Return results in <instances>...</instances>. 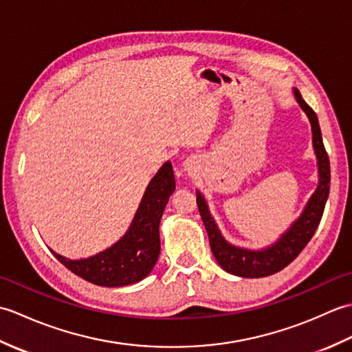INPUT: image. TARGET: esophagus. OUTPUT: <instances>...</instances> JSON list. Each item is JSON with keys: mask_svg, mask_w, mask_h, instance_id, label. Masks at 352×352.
Listing matches in <instances>:
<instances>
[{"mask_svg": "<svg viewBox=\"0 0 352 352\" xmlns=\"http://www.w3.org/2000/svg\"><path fill=\"white\" fill-rule=\"evenodd\" d=\"M193 169H195V162L188 160V162L184 163V170H188V172H193Z\"/></svg>", "mask_w": 352, "mask_h": 352, "instance_id": "obj_1", "label": "esophagus"}]
</instances>
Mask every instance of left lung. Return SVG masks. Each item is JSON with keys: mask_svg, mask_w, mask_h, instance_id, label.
<instances>
[{"mask_svg": "<svg viewBox=\"0 0 352 352\" xmlns=\"http://www.w3.org/2000/svg\"><path fill=\"white\" fill-rule=\"evenodd\" d=\"M294 95L311 124L313 148H315L318 159L319 184L300 218L292 223L290 228L278 241L260 251L239 248V246L228 243L221 234L210 212H208L204 197L201 195V192L197 190L198 210L207 230L212 252L219 266L228 274L245 276V278H260V276H267L281 271V269L292 263L298 257V254L305 248V245L310 242V239L315 234L320 218H322L328 193H330V160H328V154L325 151L316 113L302 100L298 89H294Z\"/></svg>", "mask_w": 352, "mask_h": 352, "instance_id": "8db88e82", "label": "left lung"}]
</instances>
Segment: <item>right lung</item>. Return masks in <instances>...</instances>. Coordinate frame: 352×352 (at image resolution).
Masks as SVG:
<instances>
[{
    "instance_id": "right-lung-1",
    "label": "right lung",
    "mask_w": 352,
    "mask_h": 352,
    "mask_svg": "<svg viewBox=\"0 0 352 352\" xmlns=\"http://www.w3.org/2000/svg\"><path fill=\"white\" fill-rule=\"evenodd\" d=\"M175 190V177L166 162L149 182L129 231L92 257L69 260L51 251L71 272L104 287H121L139 283L153 271L160 254L159 226L169 197Z\"/></svg>"
}]
</instances>
